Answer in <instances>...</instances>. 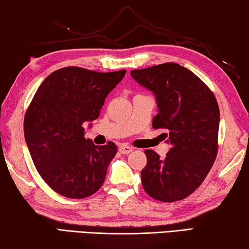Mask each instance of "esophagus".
Returning <instances> with one entry per match:
<instances>
[{"mask_svg":"<svg viewBox=\"0 0 249 249\" xmlns=\"http://www.w3.org/2000/svg\"><path fill=\"white\" fill-rule=\"evenodd\" d=\"M119 150H120V153H121V154H123V155H128L129 153H132V151H133V148H132V147L126 146V145H121V146H120V148H119Z\"/></svg>","mask_w":249,"mask_h":249,"instance_id":"esophagus-1","label":"esophagus"}]
</instances>
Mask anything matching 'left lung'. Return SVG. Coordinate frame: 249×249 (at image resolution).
Listing matches in <instances>:
<instances>
[{
	"label": "left lung",
	"instance_id": "obj_1",
	"mask_svg": "<svg viewBox=\"0 0 249 249\" xmlns=\"http://www.w3.org/2000/svg\"><path fill=\"white\" fill-rule=\"evenodd\" d=\"M130 75L154 93L158 113L153 127L166 129L163 140L170 144L165 158L145 150L142 187L158 201L182 200L203 182L216 158L220 109L215 96L192 71L174 62L133 70Z\"/></svg>",
	"mask_w": 249,
	"mask_h": 249
}]
</instances>
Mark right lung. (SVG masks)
Wrapping results in <instances>:
<instances>
[{"instance_id":"obj_1","label":"right lung","mask_w":249,"mask_h":249,"mask_svg":"<svg viewBox=\"0 0 249 249\" xmlns=\"http://www.w3.org/2000/svg\"><path fill=\"white\" fill-rule=\"evenodd\" d=\"M125 73L67 67L49 74L34 95L24 119L25 141L37 171L59 195L83 199L103 184L117 147L112 142L95 146L84 138L83 125L98 119Z\"/></svg>"}]
</instances>
